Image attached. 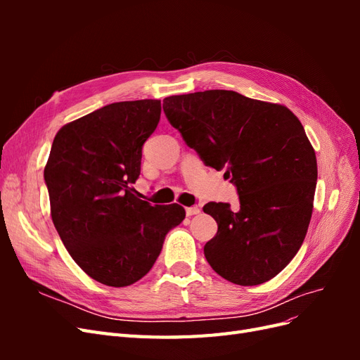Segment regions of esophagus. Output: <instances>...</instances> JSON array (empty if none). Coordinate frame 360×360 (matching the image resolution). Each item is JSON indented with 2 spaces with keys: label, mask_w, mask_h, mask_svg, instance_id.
<instances>
[{
  "label": "esophagus",
  "mask_w": 360,
  "mask_h": 360,
  "mask_svg": "<svg viewBox=\"0 0 360 360\" xmlns=\"http://www.w3.org/2000/svg\"><path fill=\"white\" fill-rule=\"evenodd\" d=\"M200 213H201V209H200V207H197V205H193V207H188V209H186V214H188V216L200 214Z\"/></svg>",
  "instance_id": "34e87169"
}]
</instances>
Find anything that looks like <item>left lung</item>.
<instances>
[{"instance_id": "1", "label": "left lung", "mask_w": 360, "mask_h": 360, "mask_svg": "<svg viewBox=\"0 0 360 360\" xmlns=\"http://www.w3.org/2000/svg\"><path fill=\"white\" fill-rule=\"evenodd\" d=\"M163 112L207 167L224 169L237 188L238 210L209 202L217 233L204 255L237 285L275 278L300 249L311 221L317 159L287 106L228 90L163 99Z\"/></svg>"}]
</instances>
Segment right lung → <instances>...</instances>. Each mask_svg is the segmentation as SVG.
<instances>
[{
	"label": "right lung",
	"instance_id": "right-lung-1",
	"mask_svg": "<svg viewBox=\"0 0 360 360\" xmlns=\"http://www.w3.org/2000/svg\"><path fill=\"white\" fill-rule=\"evenodd\" d=\"M160 101L117 102L63 126L45 167L52 222L86 275L110 287L146 276L171 228L186 212L135 195L143 146L160 120Z\"/></svg>",
	"mask_w": 360,
	"mask_h": 360
}]
</instances>
